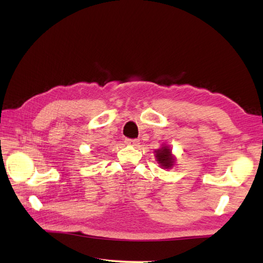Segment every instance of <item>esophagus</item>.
<instances>
[{
  "label": "esophagus",
  "instance_id": "1",
  "mask_svg": "<svg viewBox=\"0 0 263 263\" xmlns=\"http://www.w3.org/2000/svg\"><path fill=\"white\" fill-rule=\"evenodd\" d=\"M124 142L127 144V146H133V147H135V146H138L139 142H140V141L137 140V139H125Z\"/></svg>",
  "mask_w": 263,
  "mask_h": 263
}]
</instances>
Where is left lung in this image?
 <instances>
[{
    "label": "left lung",
    "instance_id": "1",
    "mask_svg": "<svg viewBox=\"0 0 263 263\" xmlns=\"http://www.w3.org/2000/svg\"><path fill=\"white\" fill-rule=\"evenodd\" d=\"M156 160L163 168H172L175 163V157L172 155V150L170 147L163 146L161 148L155 150Z\"/></svg>",
    "mask_w": 263,
    "mask_h": 263
}]
</instances>
